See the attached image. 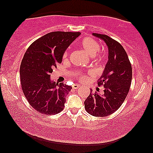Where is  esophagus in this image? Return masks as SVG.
<instances>
[{
    "mask_svg": "<svg viewBox=\"0 0 153 153\" xmlns=\"http://www.w3.org/2000/svg\"><path fill=\"white\" fill-rule=\"evenodd\" d=\"M81 85H78V84H74V85H72V88L74 89H77L79 88H80Z\"/></svg>",
    "mask_w": 153,
    "mask_h": 153,
    "instance_id": "34e87169",
    "label": "esophagus"
}]
</instances>
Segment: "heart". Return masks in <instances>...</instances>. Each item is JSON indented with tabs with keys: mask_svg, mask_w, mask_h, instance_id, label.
<instances>
[{
	"mask_svg": "<svg viewBox=\"0 0 153 153\" xmlns=\"http://www.w3.org/2000/svg\"><path fill=\"white\" fill-rule=\"evenodd\" d=\"M79 45H80V47L82 49L83 51H84L85 53H86L88 55L90 56H94L96 53H97L98 51H99L100 49V44L97 42L95 39L90 37H85L84 38H83L80 41V43H79ZM68 51H67L65 52L63 55V59L66 60L68 58ZM96 59L98 61H102L104 59V55L102 53H100L99 54L95 56ZM75 76L76 77L77 79H79V80L85 81H86L88 78L86 76H83V74H81V73L77 72L75 73Z\"/></svg>",
	"mask_w": 153,
	"mask_h": 153,
	"instance_id": "1",
	"label": "heart"
}]
</instances>
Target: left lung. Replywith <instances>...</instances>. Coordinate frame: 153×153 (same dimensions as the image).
I'll return each instance as SVG.
<instances>
[{
  "instance_id": "obj_1",
  "label": "left lung",
  "mask_w": 153,
  "mask_h": 153,
  "mask_svg": "<svg viewBox=\"0 0 153 153\" xmlns=\"http://www.w3.org/2000/svg\"><path fill=\"white\" fill-rule=\"evenodd\" d=\"M93 35L107 46L108 61L97 83L99 86L104 85V93H90L84 104L89 114L104 117L118 110L125 101L130 88L132 69L128 56L120 43L108 35Z\"/></svg>"
}]
</instances>
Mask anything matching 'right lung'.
I'll list each match as a JSON object with an SVG mask.
<instances>
[{"label":"right lung","mask_w":153,"mask_h":153,"mask_svg":"<svg viewBox=\"0 0 153 153\" xmlns=\"http://www.w3.org/2000/svg\"><path fill=\"white\" fill-rule=\"evenodd\" d=\"M81 33L56 31L35 41L23 58L20 66L22 91L37 111L54 115L63 109L65 96L72 87L50 79L53 69L61 63L69 46Z\"/></svg>","instance_id":"obj_1"}]
</instances>
